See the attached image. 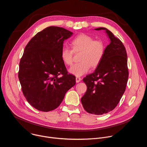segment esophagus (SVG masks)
I'll return each mask as SVG.
<instances>
[{
	"instance_id": "esophagus-1",
	"label": "esophagus",
	"mask_w": 147,
	"mask_h": 147,
	"mask_svg": "<svg viewBox=\"0 0 147 147\" xmlns=\"http://www.w3.org/2000/svg\"><path fill=\"white\" fill-rule=\"evenodd\" d=\"M76 82H79L81 80V78H80V77H76Z\"/></svg>"
}]
</instances>
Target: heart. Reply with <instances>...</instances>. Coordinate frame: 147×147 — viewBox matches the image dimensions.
<instances>
[{
	"mask_svg": "<svg viewBox=\"0 0 147 147\" xmlns=\"http://www.w3.org/2000/svg\"><path fill=\"white\" fill-rule=\"evenodd\" d=\"M71 48L63 47L61 50V58L68 66L72 65L73 52L81 51L80 60L81 61L73 65L69 69V72L76 76H81L87 73L91 66L96 67L101 61L105 46L101 40H94V38L86 34H80L71 41Z\"/></svg>",
	"mask_w": 147,
	"mask_h": 147,
	"instance_id": "1",
	"label": "heart"
}]
</instances>
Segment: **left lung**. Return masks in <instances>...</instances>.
Instances as JSON below:
<instances>
[{
  "instance_id": "obj_1",
  "label": "left lung",
  "mask_w": 147,
  "mask_h": 147,
  "mask_svg": "<svg viewBox=\"0 0 147 147\" xmlns=\"http://www.w3.org/2000/svg\"><path fill=\"white\" fill-rule=\"evenodd\" d=\"M95 30H105L111 42L95 71L83 78L87 90L81 101L87 112L100 115L117 105L125 90L129 71L127 52L122 42L105 28Z\"/></svg>"
}]
</instances>
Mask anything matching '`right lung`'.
Returning <instances> with one entry per match:
<instances>
[{
	"instance_id": "1",
	"label": "right lung",
	"mask_w": 147,
	"mask_h": 147,
	"mask_svg": "<svg viewBox=\"0 0 147 147\" xmlns=\"http://www.w3.org/2000/svg\"><path fill=\"white\" fill-rule=\"evenodd\" d=\"M72 34L63 28L48 27L38 32L25 48L18 78L24 96L38 111L57 108L76 84V77L67 72L60 56L63 41Z\"/></svg>"
}]
</instances>
